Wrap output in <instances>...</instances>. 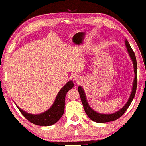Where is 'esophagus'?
<instances>
[{
	"instance_id": "esophagus-1",
	"label": "esophagus",
	"mask_w": 146,
	"mask_h": 146,
	"mask_svg": "<svg viewBox=\"0 0 146 146\" xmlns=\"http://www.w3.org/2000/svg\"><path fill=\"white\" fill-rule=\"evenodd\" d=\"M74 80H75L76 81H78V82H79L80 78H78V77H74Z\"/></svg>"
}]
</instances>
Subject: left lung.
I'll return each instance as SVG.
<instances>
[{"label": "left lung", "mask_w": 146, "mask_h": 146, "mask_svg": "<svg viewBox=\"0 0 146 146\" xmlns=\"http://www.w3.org/2000/svg\"><path fill=\"white\" fill-rule=\"evenodd\" d=\"M125 46L127 47V50L128 53L131 57L132 60H133V63L134 66V74H135V77H134V82H133V89H132V92L131 94V96L128 100L126 104L123 106L121 109H120L119 110L117 111L115 113H111V114H103V113H99L93 110L89 106L88 104V102L87 101L86 94H85L84 90L83 89L82 87L79 86L78 87V92H79L81 100H82V104L84 106L85 111H86L87 116L91 119L92 121L96 123H106V122H110L115 121L117 119L119 118L120 117L124 114L125 111H127L128 108L131 105L132 101H133V98L135 96L136 91V87H137V78H136V73H137V62H136V56L134 54L133 49L130 46L129 42L126 40H125Z\"/></svg>", "instance_id": "8db88e82"}]
</instances>
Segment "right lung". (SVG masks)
I'll return each mask as SVG.
<instances>
[{
    "mask_svg": "<svg viewBox=\"0 0 146 146\" xmlns=\"http://www.w3.org/2000/svg\"><path fill=\"white\" fill-rule=\"evenodd\" d=\"M73 87L74 84L72 81H69L67 82L58 93L55 101L50 108L42 113L37 115L28 113L22 110L17 105L16 106L22 115L33 124L40 126H50L57 123L63 115L66 95L67 92Z\"/></svg>",
    "mask_w": 146,
    "mask_h": 146,
    "instance_id": "right-lung-1",
    "label": "right lung"
}]
</instances>
